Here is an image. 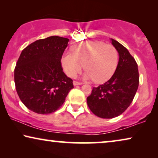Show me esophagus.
Instances as JSON below:
<instances>
[{"instance_id": "obj_1", "label": "esophagus", "mask_w": 158, "mask_h": 158, "mask_svg": "<svg viewBox=\"0 0 158 158\" xmlns=\"http://www.w3.org/2000/svg\"><path fill=\"white\" fill-rule=\"evenodd\" d=\"M81 83H79V82H77V81H73V85H74L75 86V85H81Z\"/></svg>"}]
</instances>
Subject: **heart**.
<instances>
[{
  "label": "heart",
  "instance_id": "obj_1",
  "mask_svg": "<svg viewBox=\"0 0 158 158\" xmlns=\"http://www.w3.org/2000/svg\"><path fill=\"white\" fill-rule=\"evenodd\" d=\"M73 53H66L61 59L63 70L70 77H74L82 68L86 71L83 78L101 83L107 81L115 72L118 56L115 47L97 40H88L75 44Z\"/></svg>",
  "mask_w": 158,
  "mask_h": 158
}]
</instances>
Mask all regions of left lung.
<instances>
[{
    "mask_svg": "<svg viewBox=\"0 0 158 158\" xmlns=\"http://www.w3.org/2000/svg\"><path fill=\"white\" fill-rule=\"evenodd\" d=\"M111 42L118 53V62L114 74L107 82L93 88L87 103L95 115L112 118L124 112L132 102L139 86L137 64L128 49L117 41Z\"/></svg>",
    "mask_w": 158,
    "mask_h": 158,
    "instance_id": "left-lung-1",
    "label": "left lung"
}]
</instances>
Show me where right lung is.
Wrapping results in <instances>:
<instances>
[{"label": "right lung", "mask_w": 158, "mask_h": 158, "mask_svg": "<svg viewBox=\"0 0 158 158\" xmlns=\"http://www.w3.org/2000/svg\"><path fill=\"white\" fill-rule=\"evenodd\" d=\"M69 39L52 36L36 40L21 52L14 70L16 89L31 111L49 114L63 104L73 80L64 74L61 58Z\"/></svg>", "instance_id": "add662e5"}]
</instances>
